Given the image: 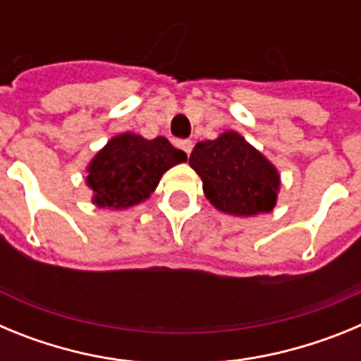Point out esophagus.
<instances>
[{"label": "esophagus", "instance_id": "1", "mask_svg": "<svg viewBox=\"0 0 361 361\" xmlns=\"http://www.w3.org/2000/svg\"><path fill=\"white\" fill-rule=\"evenodd\" d=\"M177 146H178V148H180V149H183L184 153H186L188 157H190L191 149H193V142H191L190 139H184V141H178Z\"/></svg>", "mask_w": 361, "mask_h": 361}]
</instances>
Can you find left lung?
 Instances as JSON below:
<instances>
[{
  "instance_id": "obj_1",
  "label": "left lung",
  "mask_w": 361,
  "mask_h": 361,
  "mask_svg": "<svg viewBox=\"0 0 361 361\" xmlns=\"http://www.w3.org/2000/svg\"><path fill=\"white\" fill-rule=\"evenodd\" d=\"M190 164L202 178L208 200L220 212L251 216L275 206L279 171L238 133L226 132L215 141L197 142Z\"/></svg>"
}]
</instances>
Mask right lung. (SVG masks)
<instances>
[{
	"label": "right lung",
	"instance_id": "obj_1",
	"mask_svg": "<svg viewBox=\"0 0 361 361\" xmlns=\"http://www.w3.org/2000/svg\"><path fill=\"white\" fill-rule=\"evenodd\" d=\"M186 161V153L168 139H142L133 133L114 137L88 166L86 184L101 208H130L148 199L162 173Z\"/></svg>",
	"mask_w": 361,
	"mask_h": 361
}]
</instances>
